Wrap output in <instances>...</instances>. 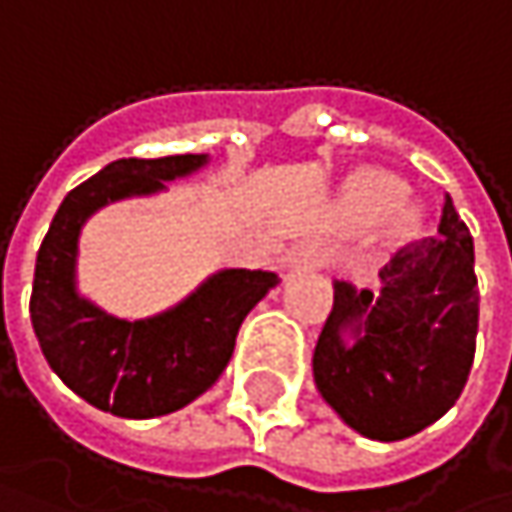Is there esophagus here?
Segmentation results:
<instances>
[{
  "instance_id": "34e87169",
  "label": "esophagus",
  "mask_w": 512,
  "mask_h": 512,
  "mask_svg": "<svg viewBox=\"0 0 512 512\" xmlns=\"http://www.w3.org/2000/svg\"><path fill=\"white\" fill-rule=\"evenodd\" d=\"M323 260V249L320 246H299L287 255V266L290 269H308V266H317Z\"/></svg>"
}]
</instances>
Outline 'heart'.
Wrapping results in <instances>:
<instances>
[{"label": "heart", "instance_id": "1", "mask_svg": "<svg viewBox=\"0 0 512 512\" xmlns=\"http://www.w3.org/2000/svg\"><path fill=\"white\" fill-rule=\"evenodd\" d=\"M344 207L356 225H370L385 216L388 234L397 240L418 234L424 225V210L418 204H412L409 198H403L400 180L385 171H373V168L358 171L350 180Z\"/></svg>", "mask_w": 512, "mask_h": 512}]
</instances>
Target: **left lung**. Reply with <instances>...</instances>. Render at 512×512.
<instances>
[{"label": "left lung", "instance_id": "obj_1", "mask_svg": "<svg viewBox=\"0 0 512 512\" xmlns=\"http://www.w3.org/2000/svg\"><path fill=\"white\" fill-rule=\"evenodd\" d=\"M477 311L474 240L448 198L439 234L397 252L379 272V290L335 281L314 347L317 391L364 439H409L462 394Z\"/></svg>", "mask_w": 512, "mask_h": 512}]
</instances>
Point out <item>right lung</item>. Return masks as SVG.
<instances>
[{
    "label": "right lung",
    "instance_id": "add662e5",
    "mask_svg": "<svg viewBox=\"0 0 512 512\" xmlns=\"http://www.w3.org/2000/svg\"><path fill=\"white\" fill-rule=\"evenodd\" d=\"M207 154L115 159L61 201L38 249L32 329L52 373L85 403L118 418H159L216 385L249 311L278 284L266 269H219L177 305L145 320L103 311L79 293L76 260L85 222L127 198L159 195L198 174Z\"/></svg>",
    "mask_w": 512,
    "mask_h": 512
}]
</instances>
